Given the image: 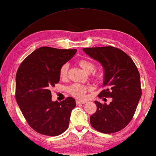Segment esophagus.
Returning a JSON list of instances; mask_svg holds the SVG:
<instances>
[{
  "mask_svg": "<svg viewBox=\"0 0 156 156\" xmlns=\"http://www.w3.org/2000/svg\"><path fill=\"white\" fill-rule=\"evenodd\" d=\"M76 105H79V104H85L87 103V101H82V100H77L76 101Z\"/></svg>",
  "mask_w": 156,
  "mask_h": 156,
  "instance_id": "34e87169",
  "label": "esophagus"
}]
</instances>
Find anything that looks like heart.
I'll return each mask as SVG.
<instances>
[{"label": "heart", "instance_id": "b5f03b06", "mask_svg": "<svg viewBox=\"0 0 156 156\" xmlns=\"http://www.w3.org/2000/svg\"><path fill=\"white\" fill-rule=\"evenodd\" d=\"M78 64L87 74H90L92 72H93L95 68V64L92 62L88 60V59H80L78 62ZM68 68L69 66L68 64H65L62 66V67L59 69V76H60L61 78L65 79L67 78ZM93 77L96 80H98L102 77V72L101 71L94 72ZM87 90L88 88L87 87L78 83L72 84L68 88V91L69 93L76 98L83 97Z\"/></svg>", "mask_w": 156, "mask_h": 156}]
</instances>
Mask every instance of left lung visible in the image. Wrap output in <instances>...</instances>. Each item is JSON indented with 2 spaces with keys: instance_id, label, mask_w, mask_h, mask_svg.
Instances as JSON below:
<instances>
[{
  "instance_id": "left-lung-1",
  "label": "left lung",
  "mask_w": 156,
  "mask_h": 156,
  "mask_svg": "<svg viewBox=\"0 0 156 156\" xmlns=\"http://www.w3.org/2000/svg\"><path fill=\"white\" fill-rule=\"evenodd\" d=\"M83 51L104 69L105 89L98 97L112 98L109 105L94 101L97 109L90 116L92 127L104 133L121 131L131 121L141 97L140 72L132 59L120 49L107 46Z\"/></svg>"
}]
</instances>
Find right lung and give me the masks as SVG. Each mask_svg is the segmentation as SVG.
Here are the masks:
<instances>
[{
	"label": "right lung",
	"instance_id": "obj_1",
	"mask_svg": "<svg viewBox=\"0 0 156 156\" xmlns=\"http://www.w3.org/2000/svg\"><path fill=\"white\" fill-rule=\"evenodd\" d=\"M77 51L41 47L29 55L16 74L15 98L28 124L37 133L57 136L69 126L76 101H52L51 88L60 80L59 69Z\"/></svg>",
	"mask_w": 156,
	"mask_h": 156
}]
</instances>
